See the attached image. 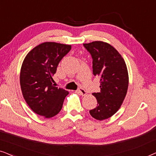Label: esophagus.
Wrapping results in <instances>:
<instances>
[{"mask_svg":"<svg viewBox=\"0 0 156 156\" xmlns=\"http://www.w3.org/2000/svg\"><path fill=\"white\" fill-rule=\"evenodd\" d=\"M77 92L80 94H81L82 96H85L87 94V91L84 90V89H82V88H80L77 90Z\"/></svg>","mask_w":156,"mask_h":156,"instance_id":"obj_1","label":"esophagus"}]
</instances>
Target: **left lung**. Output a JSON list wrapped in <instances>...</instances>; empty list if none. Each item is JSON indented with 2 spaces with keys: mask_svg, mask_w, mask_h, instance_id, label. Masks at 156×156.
<instances>
[{
  "mask_svg": "<svg viewBox=\"0 0 156 156\" xmlns=\"http://www.w3.org/2000/svg\"><path fill=\"white\" fill-rule=\"evenodd\" d=\"M92 57L93 74L99 78L100 92L92 94L97 106L91 116L102 121L110 118L121 107L129 87V74L124 59L111 44L101 41L83 44Z\"/></svg>",
  "mask_w": 156,
  "mask_h": 156,
  "instance_id": "1",
  "label": "left lung"
}]
</instances>
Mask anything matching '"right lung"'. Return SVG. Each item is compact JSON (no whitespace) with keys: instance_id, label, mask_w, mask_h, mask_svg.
Instances as JSON below:
<instances>
[{"instance_id":"obj_1","label":"right lung","mask_w":156,"mask_h":156,"mask_svg":"<svg viewBox=\"0 0 156 156\" xmlns=\"http://www.w3.org/2000/svg\"><path fill=\"white\" fill-rule=\"evenodd\" d=\"M72 46L46 42L26 55L20 69V82L23 97L34 112L45 118L60 112L67 91L52 84V76L61 59Z\"/></svg>"}]
</instances>
